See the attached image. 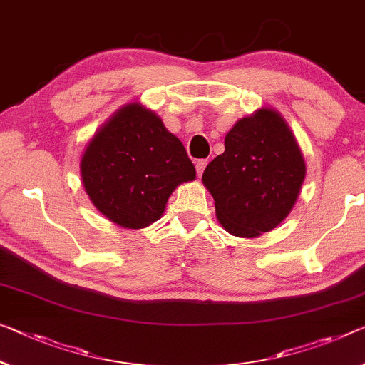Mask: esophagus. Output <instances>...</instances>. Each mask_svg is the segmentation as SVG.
<instances>
[{
    "instance_id": "esophagus-1",
    "label": "esophagus",
    "mask_w": 365,
    "mask_h": 365,
    "mask_svg": "<svg viewBox=\"0 0 365 365\" xmlns=\"http://www.w3.org/2000/svg\"><path fill=\"white\" fill-rule=\"evenodd\" d=\"M207 166V160H197V163H195V170H197V176L200 178L202 173H204Z\"/></svg>"
}]
</instances>
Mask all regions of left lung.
<instances>
[{"label": "left lung", "mask_w": 365, "mask_h": 365, "mask_svg": "<svg viewBox=\"0 0 365 365\" xmlns=\"http://www.w3.org/2000/svg\"><path fill=\"white\" fill-rule=\"evenodd\" d=\"M305 161L287 122L262 108L225 137V151L207 165L202 182L228 233L255 238L290 214L305 179Z\"/></svg>", "instance_id": "obj_1"}]
</instances>
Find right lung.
I'll list each match as a JSON object with an SVG mask.
<instances>
[{
  "label": "right lung",
  "instance_id": "right-lung-1",
  "mask_svg": "<svg viewBox=\"0 0 365 365\" xmlns=\"http://www.w3.org/2000/svg\"><path fill=\"white\" fill-rule=\"evenodd\" d=\"M80 170L94 207L124 228L158 220L173 190L195 178L181 140L138 103L124 106L99 128Z\"/></svg>",
  "mask_w": 365,
  "mask_h": 365
}]
</instances>
